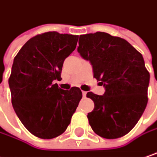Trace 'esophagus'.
Instances as JSON below:
<instances>
[{"instance_id":"1","label":"esophagus","mask_w":157,"mask_h":157,"mask_svg":"<svg viewBox=\"0 0 157 157\" xmlns=\"http://www.w3.org/2000/svg\"><path fill=\"white\" fill-rule=\"evenodd\" d=\"M86 94H87V92H86V91H82V96H83V97L84 98L86 97Z\"/></svg>"}]
</instances>
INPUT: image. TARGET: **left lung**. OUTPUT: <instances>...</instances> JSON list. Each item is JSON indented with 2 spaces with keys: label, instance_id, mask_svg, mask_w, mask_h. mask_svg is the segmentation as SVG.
<instances>
[{
  "label": "left lung",
  "instance_id": "obj_1",
  "mask_svg": "<svg viewBox=\"0 0 157 157\" xmlns=\"http://www.w3.org/2000/svg\"><path fill=\"white\" fill-rule=\"evenodd\" d=\"M77 51L92 65L104 95L91 91L94 109L87 115L93 132L105 139L129 133L147 104L149 73L142 55L126 40L104 32L80 35Z\"/></svg>",
  "mask_w": 157,
  "mask_h": 157
}]
</instances>
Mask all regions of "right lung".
<instances>
[{
  "label": "right lung",
  "mask_w": 157,
  "mask_h": 157,
  "mask_svg": "<svg viewBox=\"0 0 157 157\" xmlns=\"http://www.w3.org/2000/svg\"><path fill=\"white\" fill-rule=\"evenodd\" d=\"M78 35L47 32L24 44L14 59L9 85L11 103L23 125L44 140L63 133L82 97L78 87L59 88L64 60L75 51Z\"/></svg>",
  "instance_id": "right-lung-1"
}]
</instances>
